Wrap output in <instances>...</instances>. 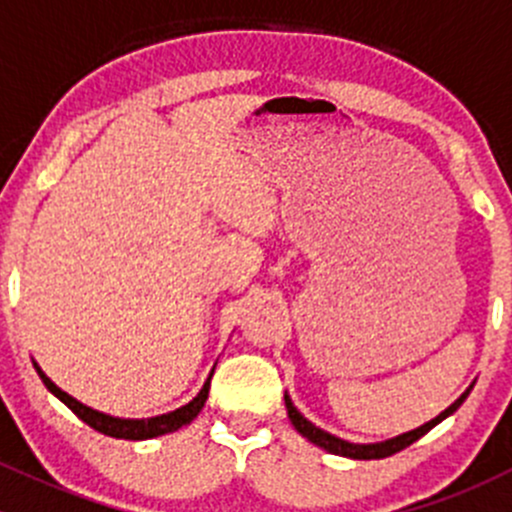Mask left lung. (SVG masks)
Here are the masks:
<instances>
[{"mask_svg": "<svg viewBox=\"0 0 512 512\" xmlns=\"http://www.w3.org/2000/svg\"><path fill=\"white\" fill-rule=\"evenodd\" d=\"M471 389H473V384L468 386V389L463 391V394L458 396V399L453 401V404L448 406L446 411H441V414H438L436 418H431V421H428V423H423V426L414 428V431L401 433V436L389 438V441H381V443H349V441H344V438H337V436H332V433L322 431V428L314 426L312 421H307V418H304L297 409H294L292 399H289L287 394H285V406H287V416H289V421H292V426L297 428V431L302 433V436L307 438V441H312L314 446L324 448V451L334 453V456L356 458V461H376V458L394 456V453L404 451L406 446L416 443L421 436H426V433L431 431L433 426H438V423H441L443 418H448V416L453 414V411H458V406H461L463 401L468 399Z\"/></svg>", "mask_w": 512, "mask_h": 512, "instance_id": "left-lung-1", "label": "left lung"}]
</instances>
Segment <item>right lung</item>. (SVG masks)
Wrapping results in <instances>:
<instances>
[{
  "label": "right lung",
  "instance_id": "right-lung-1",
  "mask_svg": "<svg viewBox=\"0 0 512 512\" xmlns=\"http://www.w3.org/2000/svg\"><path fill=\"white\" fill-rule=\"evenodd\" d=\"M34 369L36 374L41 376V381H44L46 389L51 391V394L56 396L59 401H64L66 406H69L71 411H74L76 416L81 418L84 423H89L91 428L98 433H103V436H111V438H126V441H143V438H156V436H165V433H173L178 431V428H183L185 423L193 421L195 416L203 411L205 401H208V391H210V379H213V371H210L208 381L203 384V389H200V394L195 396L190 404L180 406V409L170 411V414H163V416H153V418H118V416H108V414H101V411L91 409V406L81 404V401H76L74 396H69L66 391H61L59 386L54 384V381L49 379V376L44 374V371L39 369V364L34 361Z\"/></svg>",
  "mask_w": 512,
  "mask_h": 512
}]
</instances>
